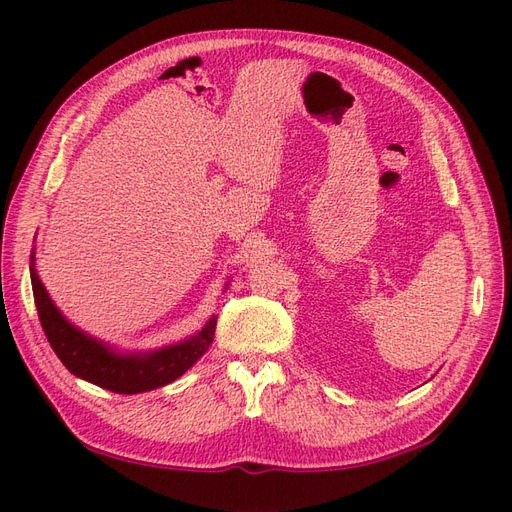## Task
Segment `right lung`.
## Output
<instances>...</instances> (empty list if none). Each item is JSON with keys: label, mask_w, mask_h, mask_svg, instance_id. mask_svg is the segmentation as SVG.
I'll return each instance as SVG.
<instances>
[{"label": "right lung", "mask_w": 512, "mask_h": 512, "mask_svg": "<svg viewBox=\"0 0 512 512\" xmlns=\"http://www.w3.org/2000/svg\"><path fill=\"white\" fill-rule=\"evenodd\" d=\"M33 297L41 328L53 353L76 378L118 394H139L166 386L191 369L213 342L218 317H211L205 328L184 342L159 348L147 355H120L114 348L76 330L58 311L31 265Z\"/></svg>", "instance_id": "1"}]
</instances>
